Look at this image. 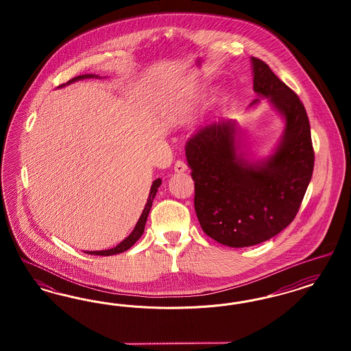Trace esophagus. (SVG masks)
<instances>
[{
  "label": "esophagus",
  "instance_id": "34e87169",
  "mask_svg": "<svg viewBox=\"0 0 351 351\" xmlns=\"http://www.w3.org/2000/svg\"><path fill=\"white\" fill-rule=\"evenodd\" d=\"M186 163L183 162V160H176V163H175V166H173V169H175V172H178V173H183L186 171Z\"/></svg>",
  "mask_w": 351,
  "mask_h": 351
}]
</instances>
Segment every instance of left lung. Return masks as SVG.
<instances>
[{
  "label": "left lung",
  "instance_id": "1",
  "mask_svg": "<svg viewBox=\"0 0 351 351\" xmlns=\"http://www.w3.org/2000/svg\"><path fill=\"white\" fill-rule=\"evenodd\" d=\"M251 63L255 93L268 97L285 119L275 152L262 162L247 160L237 150L232 119L202 126L185 145L201 229L229 247L254 246L285 229L300 209L315 166L299 96L263 60L251 58Z\"/></svg>",
  "mask_w": 351,
  "mask_h": 351
}]
</instances>
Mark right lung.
Segmentation results:
<instances>
[{"instance_id":"add662e5","label":"right lung","mask_w":351,"mask_h":351,"mask_svg":"<svg viewBox=\"0 0 351 351\" xmlns=\"http://www.w3.org/2000/svg\"><path fill=\"white\" fill-rule=\"evenodd\" d=\"M89 77H99V76H96V75H82V76H76V77H73V79H72V80H69L67 84L73 83V82H77V80H82V79H89ZM63 85H64V84H63ZM63 85H62V86H63ZM160 184H162V180H160V179H156L155 182H152L150 195H149V199H147V202H146V205H145V209H143V212H142L141 217L138 219V222H136V225H135L133 232L130 233L129 237H126V238H125L119 245H117V246H116V247H113V249L101 251H85V252H86V254H90V255H102V256H109V255H116V254H119V252H123V251L129 250V249L133 246L134 243L141 238V235L143 234V232H145V225H146V221H147L149 213H150L151 205H152V201L155 199V195H156L158 188L160 186Z\"/></svg>"}]
</instances>
